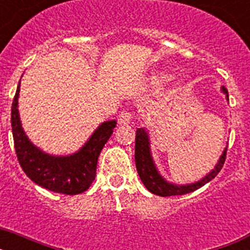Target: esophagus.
I'll return each instance as SVG.
<instances>
[{
	"label": "esophagus",
	"mask_w": 250,
	"mask_h": 250,
	"mask_svg": "<svg viewBox=\"0 0 250 250\" xmlns=\"http://www.w3.org/2000/svg\"><path fill=\"white\" fill-rule=\"evenodd\" d=\"M131 119H132L131 112L126 111V110H124V111H121L120 115H119L118 123H119V125H127V124H130Z\"/></svg>",
	"instance_id": "obj_1"
}]
</instances>
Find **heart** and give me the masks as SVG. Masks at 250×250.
<instances>
[{"instance_id": "heart-1", "label": "heart", "mask_w": 250, "mask_h": 250, "mask_svg": "<svg viewBox=\"0 0 250 250\" xmlns=\"http://www.w3.org/2000/svg\"><path fill=\"white\" fill-rule=\"evenodd\" d=\"M170 77H171V75L167 74V72H159V74H156L155 76L152 77V80H154V83H167V80H170Z\"/></svg>"}]
</instances>
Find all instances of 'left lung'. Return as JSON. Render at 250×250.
I'll return each mask as SVG.
<instances>
[{
    "label": "left lung",
    "instance_id": "8db88e82",
    "mask_svg": "<svg viewBox=\"0 0 250 250\" xmlns=\"http://www.w3.org/2000/svg\"><path fill=\"white\" fill-rule=\"evenodd\" d=\"M222 92L225 95L227 101H229L228 90L225 89L224 86H222ZM225 155H227V146H225L224 151L220 155L219 160L215 164L214 169L207 174L204 178H202L199 182L191 183V184H174V183L167 182L164 176L159 173L158 167H156L155 161L152 159L151 147H150V136L149 132L145 127H139L136 130L135 136V164L138 174L140 176L141 182L145 185L147 190L150 193L155 194L159 196H171V195H183V194L191 193V191L196 190L213 180L220 170H222L223 165L225 161Z\"/></svg>",
    "mask_w": 250,
    "mask_h": 250
}]
</instances>
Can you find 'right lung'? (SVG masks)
<instances>
[{"mask_svg":"<svg viewBox=\"0 0 250 250\" xmlns=\"http://www.w3.org/2000/svg\"><path fill=\"white\" fill-rule=\"evenodd\" d=\"M20 80L11 109V125L17 159L26 175L40 187L55 193L75 195L89 189L96 176L101 150L111 136L116 120L104 121L89 140L70 155H51L36 145L22 129L19 114Z\"/></svg>","mask_w":250,"mask_h":250,"instance_id":"obj_1","label":"right lung"}]
</instances>
